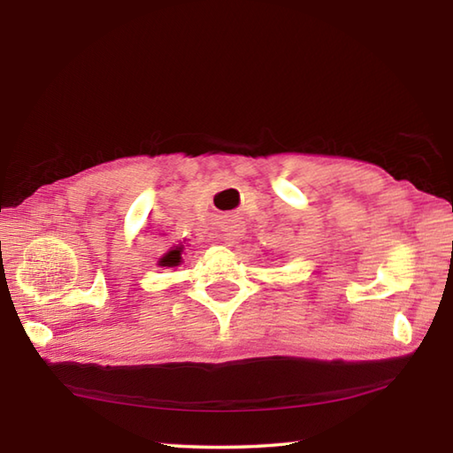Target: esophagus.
I'll list each match as a JSON object with an SVG mask.
<instances>
[{
    "label": "esophagus",
    "mask_w": 453,
    "mask_h": 453,
    "mask_svg": "<svg viewBox=\"0 0 453 453\" xmlns=\"http://www.w3.org/2000/svg\"><path fill=\"white\" fill-rule=\"evenodd\" d=\"M243 235V226L237 218H226L221 221V242L227 247H234L239 243V239Z\"/></svg>",
    "instance_id": "obj_1"
}]
</instances>
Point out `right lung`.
<instances>
[{"label":"right lung","instance_id":"obj_1","mask_svg":"<svg viewBox=\"0 0 453 453\" xmlns=\"http://www.w3.org/2000/svg\"><path fill=\"white\" fill-rule=\"evenodd\" d=\"M182 251H185V242L171 243L167 253L159 258L157 265L159 266H179L182 263Z\"/></svg>","mask_w":453,"mask_h":453}]
</instances>
